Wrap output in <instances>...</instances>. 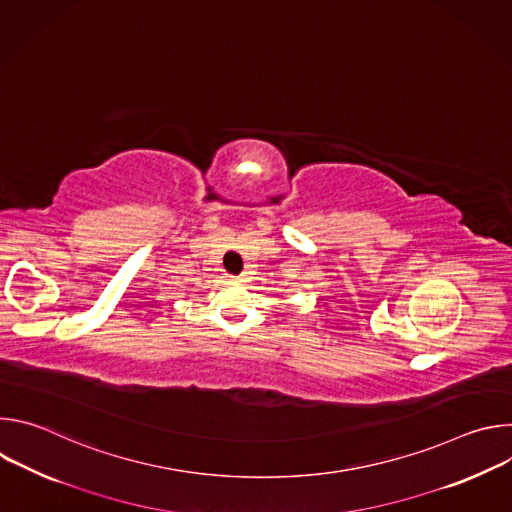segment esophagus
<instances>
[{"label": "esophagus", "instance_id": "34e87169", "mask_svg": "<svg viewBox=\"0 0 512 512\" xmlns=\"http://www.w3.org/2000/svg\"><path fill=\"white\" fill-rule=\"evenodd\" d=\"M235 281H239V283H245V281H249V275L247 273H241V275H237V277H233Z\"/></svg>", "mask_w": 512, "mask_h": 512}]
</instances>
